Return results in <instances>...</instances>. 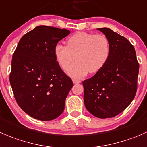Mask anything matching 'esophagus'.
Returning <instances> with one entry per match:
<instances>
[{
	"label": "esophagus",
	"instance_id": "1",
	"mask_svg": "<svg viewBox=\"0 0 147 147\" xmlns=\"http://www.w3.org/2000/svg\"><path fill=\"white\" fill-rule=\"evenodd\" d=\"M72 82H73V83L75 84H77V83H80L81 81L79 80H76V79H73L72 80Z\"/></svg>",
	"mask_w": 147,
	"mask_h": 147
}]
</instances>
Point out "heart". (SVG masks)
Returning <instances> with one entry per match:
<instances>
[{
	"mask_svg": "<svg viewBox=\"0 0 147 147\" xmlns=\"http://www.w3.org/2000/svg\"><path fill=\"white\" fill-rule=\"evenodd\" d=\"M111 52L109 41L105 35L78 32L66 41V46L57 44L54 49L55 59L62 69H65L73 61L76 62L67 69L74 78H82L88 72L100 70L108 61Z\"/></svg>",
	"mask_w": 147,
	"mask_h": 147,
	"instance_id": "heart-1",
	"label": "heart"
}]
</instances>
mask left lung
<instances>
[{
    "mask_svg": "<svg viewBox=\"0 0 147 147\" xmlns=\"http://www.w3.org/2000/svg\"><path fill=\"white\" fill-rule=\"evenodd\" d=\"M109 41V57L103 67L82 82L88 111L100 119L112 118L124 111L137 90L139 65L133 45L108 28H98Z\"/></svg>",
    "mask_w": 147,
    "mask_h": 147,
    "instance_id": "left-lung-1",
    "label": "left lung"
}]
</instances>
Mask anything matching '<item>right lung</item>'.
<instances>
[{"mask_svg":"<svg viewBox=\"0 0 147 147\" xmlns=\"http://www.w3.org/2000/svg\"><path fill=\"white\" fill-rule=\"evenodd\" d=\"M69 33L39 26L23 36L13 55L9 79L14 98L34 119L51 121L64 111L73 82L57 62L54 49Z\"/></svg>","mask_w":147,"mask_h":147,"instance_id":"obj_1","label":"right lung"}]
</instances>
